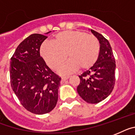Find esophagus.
Returning <instances> with one entry per match:
<instances>
[{
  "label": "esophagus",
  "instance_id": "esophagus-1",
  "mask_svg": "<svg viewBox=\"0 0 135 135\" xmlns=\"http://www.w3.org/2000/svg\"><path fill=\"white\" fill-rule=\"evenodd\" d=\"M69 78V76H66V77H62V81H64L65 80H68Z\"/></svg>",
  "mask_w": 135,
  "mask_h": 135
}]
</instances>
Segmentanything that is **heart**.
<instances>
[{
	"label": "heart",
	"mask_w": 135,
	"mask_h": 135,
	"mask_svg": "<svg viewBox=\"0 0 135 135\" xmlns=\"http://www.w3.org/2000/svg\"><path fill=\"white\" fill-rule=\"evenodd\" d=\"M100 45L95 36L81 31H64L54 37V42L44 41L40 53L49 67L55 70L66 58L69 60L57 70L59 74L68 75L79 68H91L99 57Z\"/></svg>",
	"instance_id": "obj_1"
}]
</instances>
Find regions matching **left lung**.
<instances>
[{"label":"left lung","instance_id":"8db88e82","mask_svg":"<svg viewBox=\"0 0 135 135\" xmlns=\"http://www.w3.org/2000/svg\"><path fill=\"white\" fill-rule=\"evenodd\" d=\"M98 39L100 51L97 62L88 71L79 75L77 90L86 102L97 104L110 95L115 82V60L109 42L102 34L90 29Z\"/></svg>","mask_w":135,"mask_h":135}]
</instances>
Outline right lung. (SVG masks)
<instances>
[{
	"instance_id": "right-lung-1",
	"label": "right lung",
	"mask_w": 135,
	"mask_h": 135,
	"mask_svg": "<svg viewBox=\"0 0 135 135\" xmlns=\"http://www.w3.org/2000/svg\"><path fill=\"white\" fill-rule=\"evenodd\" d=\"M46 38L39 33L30 35L18 46L10 62L13 92L28 111L37 115L48 113L55 108L60 86L61 78L40 54L41 44Z\"/></svg>"
}]
</instances>
